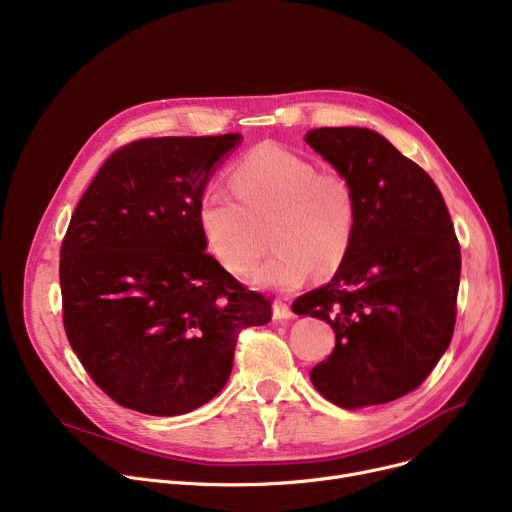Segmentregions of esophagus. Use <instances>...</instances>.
I'll list each match as a JSON object with an SVG mask.
<instances>
[{"label":"esophagus","mask_w":512,"mask_h":512,"mask_svg":"<svg viewBox=\"0 0 512 512\" xmlns=\"http://www.w3.org/2000/svg\"><path fill=\"white\" fill-rule=\"evenodd\" d=\"M291 316H293L291 308H289L285 302H281V299H277V302L273 304V318L279 320V322H283V320H289Z\"/></svg>","instance_id":"obj_1"}]
</instances>
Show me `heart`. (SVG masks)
Returning <instances> with one entry per match:
<instances>
[{
	"mask_svg": "<svg viewBox=\"0 0 512 512\" xmlns=\"http://www.w3.org/2000/svg\"><path fill=\"white\" fill-rule=\"evenodd\" d=\"M229 188L198 196L196 221L206 248L233 275H246L264 250L273 254L252 275L262 289L295 291L310 277L333 273L357 227V196L339 169H318L308 157L260 144L229 169Z\"/></svg>",
	"mask_w": 512,
	"mask_h": 512,
	"instance_id": "heart-1",
	"label": "heart"
}]
</instances>
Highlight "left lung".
<instances>
[{"instance_id":"left-lung-1","label":"left lung","mask_w":512,"mask_h":512,"mask_svg":"<svg viewBox=\"0 0 512 512\" xmlns=\"http://www.w3.org/2000/svg\"><path fill=\"white\" fill-rule=\"evenodd\" d=\"M306 142L357 196L351 248L328 285L293 302L337 345L310 378L343 409L395 401L422 384L453 339L461 246L432 177L368 128H316Z\"/></svg>"}]
</instances>
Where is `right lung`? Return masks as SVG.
<instances>
[{
	"mask_svg": "<svg viewBox=\"0 0 512 512\" xmlns=\"http://www.w3.org/2000/svg\"><path fill=\"white\" fill-rule=\"evenodd\" d=\"M242 134L134 140L101 165L59 252L68 341L107 397L148 415H182L225 386L239 333L270 299L213 258L198 196Z\"/></svg>",
	"mask_w": 512,
	"mask_h": 512,
	"instance_id": "1",
	"label": "right lung"
}]
</instances>
